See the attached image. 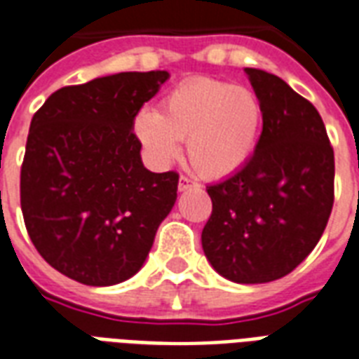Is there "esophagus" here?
<instances>
[{"label": "esophagus", "instance_id": "obj_1", "mask_svg": "<svg viewBox=\"0 0 359 359\" xmlns=\"http://www.w3.org/2000/svg\"><path fill=\"white\" fill-rule=\"evenodd\" d=\"M196 184H198L196 180H192L190 177H184V175H182V177L179 179V190H180V192H184V190L196 187Z\"/></svg>", "mask_w": 359, "mask_h": 359}]
</instances>
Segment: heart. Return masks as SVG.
<instances>
[{
    "label": "heart",
    "mask_w": 359,
    "mask_h": 359,
    "mask_svg": "<svg viewBox=\"0 0 359 359\" xmlns=\"http://www.w3.org/2000/svg\"><path fill=\"white\" fill-rule=\"evenodd\" d=\"M261 126L257 93L217 79H192L175 87L158 112L142 110L135 119V133L159 161L177 158L179 140H187L194 169L220 179L245 165Z\"/></svg>",
    "instance_id": "1"
}]
</instances>
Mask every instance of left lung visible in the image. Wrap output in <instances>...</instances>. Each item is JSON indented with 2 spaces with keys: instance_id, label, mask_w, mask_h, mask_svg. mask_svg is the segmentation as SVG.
<instances>
[{
  "instance_id": "8db88e82",
  "label": "left lung",
  "mask_w": 359,
  "mask_h": 359,
  "mask_svg": "<svg viewBox=\"0 0 359 359\" xmlns=\"http://www.w3.org/2000/svg\"><path fill=\"white\" fill-rule=\"evenodd\" d=\"M245 72L261 98L262 133L245 165L207 187L213 211L201 245L226 280L266 283L318 245L335 201V154L310 100L274 74Z\"/></svg>"
}]
</instances>
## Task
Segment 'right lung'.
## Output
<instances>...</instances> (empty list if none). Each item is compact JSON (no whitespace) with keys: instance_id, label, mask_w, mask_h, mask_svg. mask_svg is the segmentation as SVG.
Masks as SVG:
<instances>
[{"instance_id":"1","label":"right lung","mask_w":359,"mask_h":359,"mask_svg":"<svg viewBox=\"0 0 359 359\" xmlns=\"http://www.w3.org/2000/svg\"><path fill=\"white\" fill-rule=\"evenodd\" d=\"M167 72H121L62 87L34 114L20 207L38 253L104 287L135 276L177 200L179 172L142 165L133 123Z\"/></svg>"}]
</instances>
